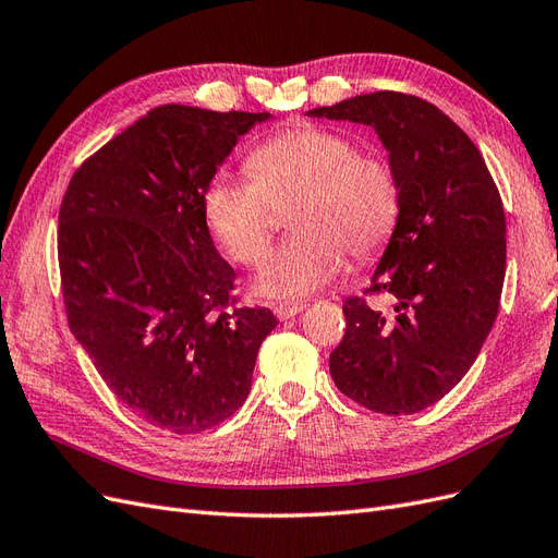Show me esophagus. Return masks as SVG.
Returning <instances> with one entry per match:
<instances>
[{
	"label": "esophagus",
	"instance_id": "1",
	"mask_svg": "<svg viewBox=\"0 0 558 558\" xmlns=\"http://www.w3.org/2000/svg\"><path fill=\"white\" fill-rule=\"evenodd\" d=\"M302 310H305V305H279V307H275V316L279 320H289V318L298 316Z\"/></svg>",
	"mask_w": 558,
	"mask_h": 558
}]
</instances>
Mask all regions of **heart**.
Segmentation results:
<instances>
[{"mask_svg":"<svg viewBox=\"0 0 558 558\" xmlns=\"http://www.w3.org/2000/svg\"><path fill=\"white\" fill-rule=\"evenodd\" d=\"M251 181L216 174L202 193V216L228 256L253 265L291 207L295 232L267 253L253 291L300 300L340 275L344 251L375 256L396 232L402 195L396 167L381 154H361L351 134L302 123L263 140L246 158Z\"/></svg>","mask_w":558,"mask_h":558,"instance_id":"b5f03b06","label":"heart"}]
</instances>
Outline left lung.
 <instances>
[{
    "label": "left lung",
    "instance_id": "left-lung-1",
    "mask_svg": "<svg viewBox=\"0 0 558 558\" xmlns=\"http://www.w3.org/2000/svg\"><path fill=\"white\" fill-rule=\"evenodd\" d=\"M307 113L375 128L402 195L365 291L393 295V312L344 302L332 381L373 412H421L463 379L498 316L508 258L500 193L480 148L426 99L379 90Z\"/></svg>",
    "mask_w": 558,
    "mask_h": 558
}]
</instances>
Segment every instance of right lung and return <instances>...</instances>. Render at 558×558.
Returning <instances> with one entry per match:
<instances>
[{
	"label": "right lung",
	"instance_id": "add662e5",
	"mask_svg": "<svg viewBox=\"0 0 558 558\" xmlns=\"http://www.w3.org/2000/svg\"><path fill=\"white\" fill-rule=\"evenodd\" d=\"M269 113L165 105L74 172L60 205L64 312L125 408L170 433H199L242 408L269 310L238 307L202 193Z\"/></svg>",
	"mask_w": 558,
	"mask_h": 558
}]
</instances>
